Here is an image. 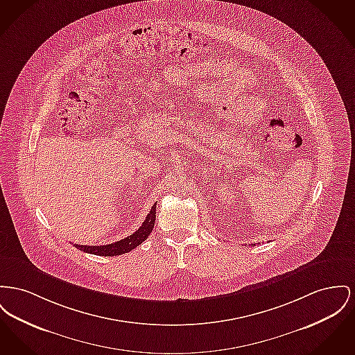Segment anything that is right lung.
<instances>
[{
  "label": "right lung",
  "mask_w": 355,
  "mask_h": 355,
  "mask_svg": "<svg viewBox=\"0 0 355 355\" xmlns=\"http://www.w3.org/2000/svg\"><path fill=\"white\" fill-rule=\"evenodd\" d=\"M155 207H157V202L151 207V210L148 211L146 220L144 221L141 228L135 230L131 236L122 239L116 243L107 244V245H79V244H75V247L83 250L85 253H92V254H98V256H118V254L127 253V252L137 248L138 245H141L150 236V233L153 232L154 223H155V211H157Z\"/></svg>",
  "instance_id": "1"
}]
</instances>
